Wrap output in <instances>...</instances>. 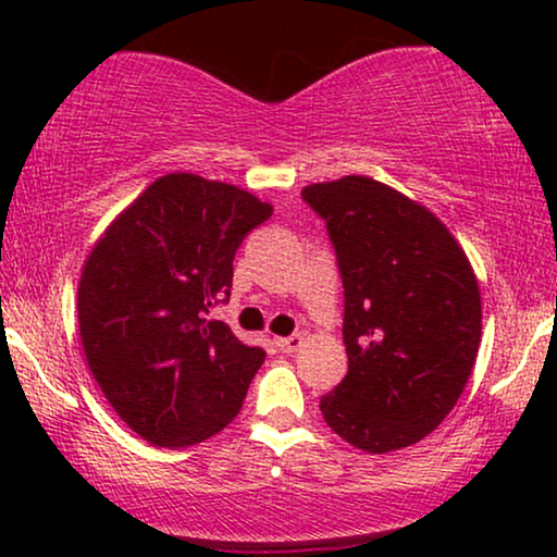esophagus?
<instances>
[{"label":"esophagus","mask_w":557,"mask_h":557,"mask_svg":"<svg viewBox=\"0 0 557 557\" xmlns=\"http://www.w3.org/2000/svg\"><path fill=\"white\" fill-rule=\"evenodd\" d=\"M304 345V337L301 334H292V337H278L276 339V347L281 352H296Z\"/></svg>","instance_id":"1"}]
</instances>
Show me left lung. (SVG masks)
Masks as SVG:
<instances>
[{
	"mask_svg": "<svg viewBox=\"0 0 557 557\" xmlns=\"http://www.w3.org/2000/svg\"><path fill=\"white\" fill-rule=\"evenodd\" d=\"M345 288L347 375L322 395L330 429L368 454L429 436L469 383L482 342V296L446 225L383 182L309 185Z\"/></svg>",
	"mask_w": 557,
	"mask_h": 557,
	"instance_id": "left-lung-1",
	"label": "left lung"
}]
</instances>
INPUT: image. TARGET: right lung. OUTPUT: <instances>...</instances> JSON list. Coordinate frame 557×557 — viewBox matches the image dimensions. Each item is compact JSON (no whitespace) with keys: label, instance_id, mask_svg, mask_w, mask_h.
<instances>
[{"label":"right lung","instance_id":"add662e5","mask_svg":"<svg viewBox=\"0 0 557 557\" xmlns=\"http://www.w3.org/2000/svg\"><path fill=\"white\" fill-rule=\"evenodd\" d=\"M273 208L197 174H164L90 250L78 286L83 352L128 429L164 448L238 416L265 352L208 319L231 296L233 258Z\"/></svg>","mask_w":557,"mask_h":557}]
</instances>
